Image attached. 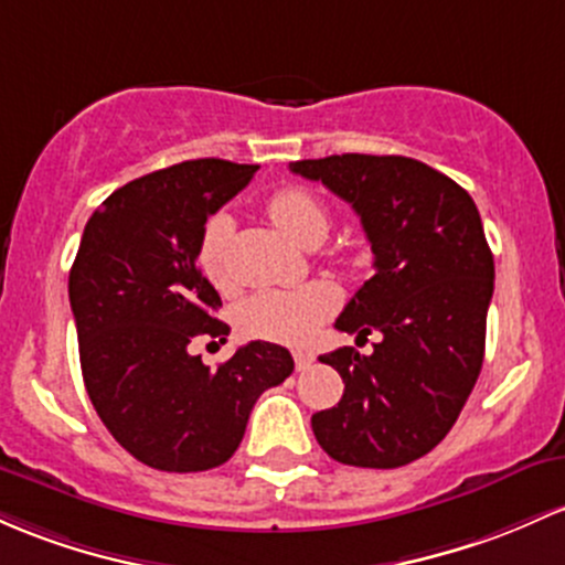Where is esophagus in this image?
Masks as SVG:
<instances>
[{
  "label": "esophagus",
  "mask_w": 565,
  "mask_h": 565,
  "mask_svg": "<svg viewBox=\"0 0 565 565\" xmlns=\"http://www.w3.org/2000/svg\"><path fill=\"white\" fill-rule=\"evenodd\" d=\"M295 364H297V370H300V373H306V370L313 364V356L308 351H295Z\"/></svg>",
  "instance_id": "34e87169"
}]
</instances>
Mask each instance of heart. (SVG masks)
I'll return each instance as SVG.
<instances>
[{"instance_id":"heart-1","label":"heart","mask_w":565,"mask_h":565,"mask_svg":"<svg viewBox=\"0 0 565 565\" xmlns=\"http://www.w3.org/2000/svg\"><path fill=\"white\" fill-rule=\"evenodd\" d=\"M270 220L278 231L295 241L297 246H311L313 241H324L330 231V216L324 203L313 192L302 188H287L270 198ZM225 241H227V216L216 214L206 222L198 244V263L201 270L214 284L225 281ZM338 306V295L327 284H306L297 289H265L252 295L241 306L238 321L241 330L252 338L273 340V343H306L319 330Z\"/></svg>"}]
</instances>
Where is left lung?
I'll use <instances>...</instances> for the list:
<instances>
[{
	"label": "left lung",
	"instance_id": "1",
	"mask_svg": "<svg viewBox=\"0 0 565 565\" xmlns=\"http://www.w3.org/2000/svg\"><path fill=\"white\" fill-rule=\"evenodd\" d=\"M289 169L351 203L375 254V276L338 316L340 332H381L364 356L324 353L343 399L311 418L321 448L349 467L396 469L454 429L486 353L493 254L469 192L402 154H330Z\"/></svg>",
	"mask_w": 565,
	"mask_h": 565
}]
</instances>
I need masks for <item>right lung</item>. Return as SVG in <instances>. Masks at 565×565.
Listing matches in <instances>:
<instances>
[{
    "instance_id": "right-lung-1",
    "label": "right lung",
    "mask_w": 565,
    "mask_h": 565,
    "mask_svg": "<svg viewBox=\"0 0 565 565\" xmlns=\"http://www.w3.org/2000/svg\"><path fill=\"white\" fill-rule=\"evenodd\" d=\"M257 169L201 158L134 179L93 212L70 270L93 407L136 461L160 472L225 463L257 396L295 370L292 353L265 340L241 345L214 373L192 353L231 332L198 270L203 227Z\"/></svg>"
}]
</instances>
